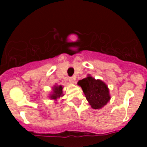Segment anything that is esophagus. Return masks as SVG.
Instances as JSON below:
<instances>
[{
    "mask_svg": "<svg viewBox=\"0 0 147 147\" xmlns=\"http://www.w3.org/2000/svg\"><path fill=\"white\" fill-rule=\"evenodd\" d=\"M69 81L70 83H74L75 81V77H70V78H69Z\"/></svg>",
    "mask_w": 147,
    "mask_h": 147,
    "instance_id": "esophagus-1",
    "label": "esophagus"
}]
</instances>
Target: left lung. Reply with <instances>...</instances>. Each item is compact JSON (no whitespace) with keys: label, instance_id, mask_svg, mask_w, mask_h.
<instances>
[{"label":"left lung","instance_id":"left-lung-1","mask_svg":"<svg viewBox=\"0 0 147 147\" xmlns=\"http://www.w3.org/2000/svg\"><path fill=\"white\" fill-rule=\"evenodd\" d=\"M80 86L92 108L100 109L110 100L109 88L100 80H95L90 75L78 82Z\"/></svg>","mask_w":147,"mask_h":147}]
</instances>
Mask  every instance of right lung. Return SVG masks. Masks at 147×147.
<instances>
[{"instance_id": "obj_1", "label": "right lung", "mask_w": 147, "mask_h": 147, "mask_svg": "<svg viewBox=\"0 0 147 147\" xmlns=\"http://www.w3.org/2000/svg\"><path fill=\"white\" fill-rule=\"evenodd\" d=\"M63 87L62 85H55L53 87V92L50 94V98L51 100H57L60 97H62L64 94L63 93Z\"/></svg>"}]
</instances>
